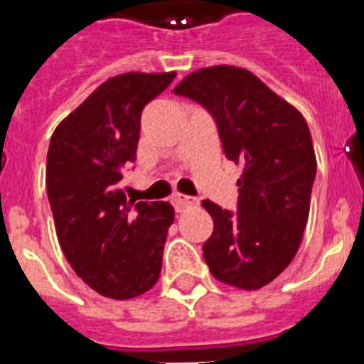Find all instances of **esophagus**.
Segmentation results:
<instances>
[{
    "instance_id": "1",
    "label": "esophagus",
    "mask_w": 364,
    "mask_h": 364,
    "mask_svg": "<svg viewBox=\"0 0 364 364\" xmlns=\"http://www.w3.org/2000/svg\"><path fill=\"white\" fill-rule=\"evenodd\" d=\"M172 203L173 208H176L177 213L185 211V209L192 208V205H196V200L191 196H185V194H176V196L172 198Z\"/></svg>"
}]
</instances>
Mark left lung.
<instances>
[{
    "instance_id": "8db88e82",
    "label": "left lung",
    "mask_w": 364,
    "mask_h": 364,
    "mask_svg": "<svg viewBox=\"0 0 364 364\" xmlns=\"http://www.w3.org/2000/svg\"><path fill=\"white\" fill-rule=\"evenodd\" d=\"M215 117L224 153L241 164L237 211L203 200L211 237L203 258L213 277L259 289L289 265L309 220L316 155L301 112L250 70L217 65L194 70L173 87Z\"/></svg>"
}]
</instances>
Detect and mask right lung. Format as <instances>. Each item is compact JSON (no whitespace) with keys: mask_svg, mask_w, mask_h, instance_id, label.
Listing matches in <instances>:
<instances>
[{"mask_svg":"<svg viewBox=\"0 0 364 364\" xmlns=\"http://www.w3.org/2000/svg\"><path fill=\"white\" fill-rule=\"evenodd\" d=\"M176 73H125L100 84L50 140L46 191L65 258L97 294L132 299L159 280L173 208L127 200L121 170L134 162L144 106Z\"/></svg>","mask_w":364,"mask_h":364,"instance_id":"add662e5","label":"right lung"}]
</instances>
